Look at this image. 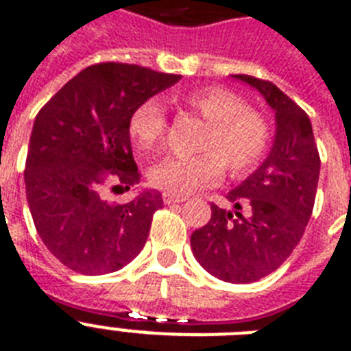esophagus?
Returning <instances> with one entry per match:
<instances>
[{
	"label": "esophagus",
	"mask_w": 351,
	"mask_h": 351,
	"mask_svg": "<svg viewBox=\"0 0 351 351\" xmlns=\"http://www.w3.org/2000/svg\"><path fill=\"white\" fill-rule=\"evenodd\" d=\"M186 201V197L182 195H173V193H163V202L165 204H176V202H184Z\"/></svg>",
	"instance_id": "34e87169"
}]
</instances>
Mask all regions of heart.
Returning a JSON list of instances; mask_svg holds the SVG:
<instances>
[{
	"mask_svg": "<svg viewBox=\"0 0 351 351\" xmlns=\"http://www.w3.org/2000/svg\"><path fill=\"white\" fill-rule=\"evenodd\" d=\"M181 107L204 120L192 158H165L149 170L150 184L173 195H184L215 182L226 172L239 178L260 163L271 143V127L262 112L247 107L226 88H202L181 98ZM167 117L161 104L147 100L129 118L132 143L149 154L163 143Z\"/></svg>",
	"mask_w": 351,
	"mask_h": 351,
	"instance_id": "heart-1",
	"label": "heart"
}]
</instances>
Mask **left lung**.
Listing matches in <instances>:
<instances>
[{"label":"left lung","instance_id":"obj_1","mask_svg":"<svg viewBox=\"0 0 351 351\" xmlns=\"http://www.w3.org/2000/svg\"><path fill=\"white\" fill-rule=\"evenodd\" d=\"M258 89L276 112L271 154L231 190L228 211L211 204V219L192 233L193 256L208 273L251 283L276 271L300 244L314 210L321 159L311 118L269 80L233 75Z\"/></svg>","mask_w":351,"mask_h":351}]
</instances>
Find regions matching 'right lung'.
Here are the masks:
<instances>
[{
    "label": "right lung",
    "mask_w": 351,
    "mask_h": 351,
    "mask_svg": "<svg viewBox=\"0 0 351 351\" xmlns=\"http://www.w3.org/2000/svg\"><path fill=\"white\" fill-rule=\"evenodd\" d=\"M181 75L123 62L88 66L37 112L26 156V201L40 240L80 274L114 273L143 249L161 193L111 204L106 190L140 181L129 118Z\"/></svg>",
    "instance_id": "right-lung-1"
}]
</instances>
